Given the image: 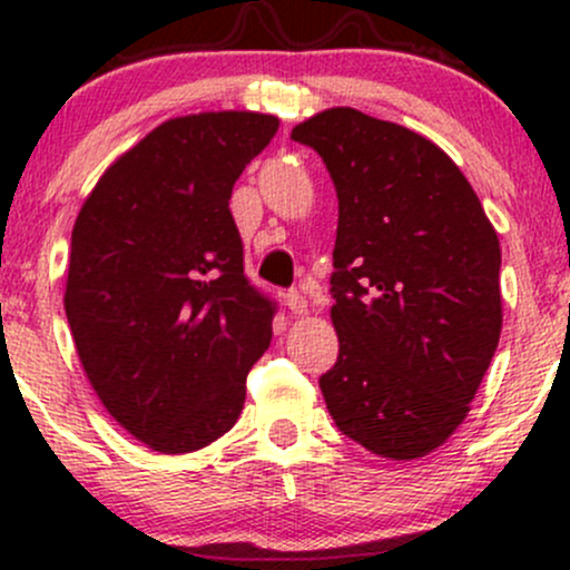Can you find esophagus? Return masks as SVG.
<instances>
[{
	"label": "esophagus",
	"instance_id": "esophagus-1",
	"mask_svg": "<svg viewBox=\"0 0 570 570\" xmlns=\"http://www.w3.org/2000/svg\"><path fill=\"white\" fill-rule=\"evenodd\" d=\"M286 305H289V311L294 313V316H299V313L307 311V299L299 292L286 294Z\"/></svg>",
	"mask_w": 570,
	"mask_h": 570
}]
</instances>
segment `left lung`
<instances>
[{
	"mask_svg": "<svg viewBox=\"0 0 570 570\" xmlns=\"http://www.w3.org/2000/svg\"><path fill=\"white\" fill-rule=\"evenodd\" d=\"M292 139L322 155L337 193L326 410L370 453L415 461L461 426L499 348V235L461 168L415 130L335 107Z\"/></svg>",
	"mask_w": 570,
	"mask_h": 570,
	"instance_id": "left-lung-1",
	"label": "left lung"
}]
</instances>
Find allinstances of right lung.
Here are the masks:
<instances>
[{
    "mask_svg": "<svg viewBox=\"0 0 570 570\" xmlns=\"http://www.w3.org/2000/svg\"><path fill=\"white\" fill-rule=\"evenodd\" d=\"M278 117L166 120L96 181L71 230L69 330L96 396L166 455L230 431L276 305L244 276L233 185Z\"/></svg>",
    "mask_w": 570,
    "mask_h": 570,
    "instance_id": "obj_1",
    "label": "right lung"
}]
</instances>
